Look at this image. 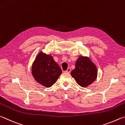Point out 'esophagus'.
Instances as JSON below:
<instances>
[{"mask_svg": "<svg viewBox=\"0 0 125 125\" xmlns=\"http://www.w3.org/2000/svg\"><path fill=\"white\" fill-rule=\"evenodd\" d=\"M70 71H71V69H70V67H69V68H68V69H67V70H66V71H65V72L66 73H70Z\"/></svg>", "mask_w": 125, "mask_h": 125, "instance_id": "34e87169", "label": "esophagus"}]
</instances>
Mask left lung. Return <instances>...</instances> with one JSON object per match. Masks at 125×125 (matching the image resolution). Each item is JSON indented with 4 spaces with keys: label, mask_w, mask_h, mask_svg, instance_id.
Returning a JSON list of instances; mask_svg holds the SVG:
<instances>
[{
    "label": "left lung",
    "mask_w": 125,
    "mask_h": 125,
    "mask_svg": "<svg viewBox=\"0 0 125 125\" xmlns=\"http://www.w3.org/2000/svg\"><path fill=\"white\" fill-rule=\"evenodd\" d=\"M97 69L90 58L86 56H80L75 63V68L71 72V75L79 85L86 87L96 80Z\"/></svg>",
    "instance_id": "8db88e82"
}]
</instances>
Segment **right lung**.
Wrapping results in <instances>:
<instances>
[{
	"instance_id": "1",
	"label": "right lung",
	"mask_w": 125,
	"mask_h": 125,
	"mask_svg": "<svg viewBox=\"0 0 125 125\" xmlns=\"http://www.w3.org/2000/svg\"><path fill=\"white\" fill-rule=\"evenodd\" d=\"M62 71L52 56L41 51L31 65V74L35 80L46 87L55 83Z\"/></svg>"
}]
</instances>
